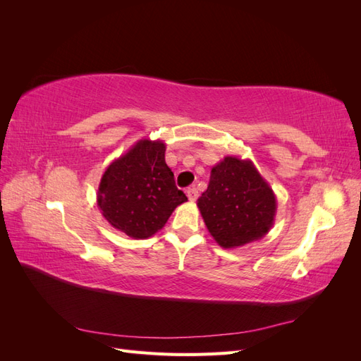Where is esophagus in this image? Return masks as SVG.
Masks as SVG:
<instances>
[{
  "label": "esophagus",
  "mask_w": 361,
  "mask_h": 361,
  "mask_svg": "<svg viewBox=\"0 0 361 361\" xmlns=\"http://www.w3.org/2000/svg\"><path fill=\"white\" fill-rule=\"evenodd\" d=\"M187 195H188L190 202H194V200H197V197H199V191L195 190L194 187H191V188L187 190Z\"/></svg>",
  "instance_id": "1"
}]
</instances>
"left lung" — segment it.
<instances>
[{"instance_id":"1","label":"left lung","mask_w":361,"mask_h":361,"mask_svg":"<svg viewBox=\"0 0 361 361\" xmlns=\"http://www.w3.org/2000/svg\"><path fill=\"white\" fill-rule=\"evenodd\" d=\"M207 231L223 248L264 238L274 226L276 194L250 159L224 157L197 200Z\"/></svg>"}]
</instances>
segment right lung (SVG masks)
Here are the masks:
<instances>
[{
    "label": "right lung",
    "mask_w": 361,
    "mask_h": 361,
    "mask_svg": "<svg viewBox=\"0 0 361 361\" xmlns=\"http://www.w3.org/2000/svg\"><path fill=\"white\" fill-rule=\"evenodd\" d=\"M187 200L174 185L161 140H138L106 167L97 188V206L105 220L134 239L154 236Z\"/></svg>",
    "instance_id": "obj_1"
}]
</instances>
